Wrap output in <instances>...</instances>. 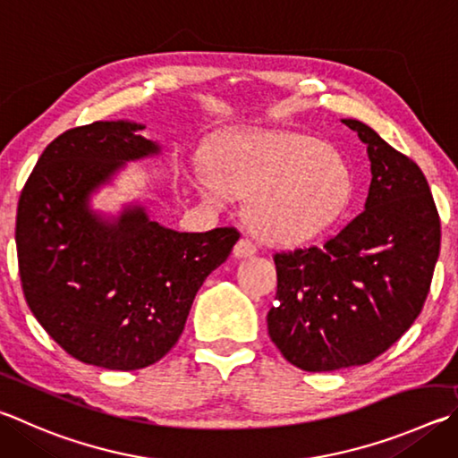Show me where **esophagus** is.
I'll return each instance as SVG.
<instances>
[{
    "label": "esophagus",
    "mask_w": 458,
    "mask_h": 458,
    "mask_svg": "<svg viewBox=\"0 0 458 458\" xmlns=\"http://www.w3.org/2000/svg\"><path fill=\"white\" fill-rule=\"evenodd\" d=\"M256 250H258V246L254 244V240H250L248 236H242L238 240V244L234 246V254L238 256V258H246V256H252V254H256Z\"/></svg>",
    "instance_id": "esophagus-1"
}]
</instances>
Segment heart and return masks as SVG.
Instances as JSON below:
<instances>
[{
  "instance_id": "obj_1",
  "label": "heart",
  "mask_w": 458,
  "mask_h": 458,
  "mask_svg": "<svg viewBox=\"0 0 458 458\" xmlns=\"http://www.w3.org/2000/svg\"><path fill=\"white\" fill-rule=\"evenodd\" d=\"M200 194L222 204L252 194L248 214L268 238H302L343 212L351 174L336 152L309 136L238 134L214 156V172L196 176Z\"/></svg>"
}]
</instances>
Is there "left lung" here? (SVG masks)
Returning <instances> with one entry per match:
<instances>
[{
    "mask_svg": "<svg viewBox=\"0 0 458 458\" xmlns=\"http://www.w3.org/2000/svg\"><path fill=\"white\" fill-rule=\"evenodd\" d=\"M367 144L364 210L320 246L274 252L278 290L268 335L309 372L360 367L417 320L440 252V218L425 174L359 120H343Z\"/></svg>",
    "mask_w": 458,
    "mask_h": 458,
    "instance_id": "1",
    "label": "left lung"
}]
</instances>
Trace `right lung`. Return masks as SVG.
I'll return each instance as SVG.
<instances>
[{"instance_id": "1", "label": "right lung", "mask_w": 458, "mask_h": 458, "mask_svg": "<svg viewBox=\"0 0 458 458\" xmlns=\"http://www.w3.org/2000/svg\"><path fill=\"white\" fill-rule=\"evenodd\" d=\"M131 122H94L57 136L18 202L15 244L30 310L65 352L138 370L178 343L196 293L226 262L240 232H176L142 208L115 224L89 212V192L126 160L157 152Z\"/></svg>"}]
</instances>
